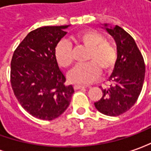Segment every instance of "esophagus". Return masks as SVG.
Segmentation results:
<instances>
[{
  "label": "esophagus",
  "instance_id": "esophagus-1",
  "mask_svg": "<svg viewBox=\"0 0 151 151\" xmlns=\"http://www.w3.org/2000/svg\"><path fill=\"white\" fill-rule=\"evenodd\" d=\"M74 89L75 90H78V89H82V88H86V86H83V85H74L73 86Z\"/></svg>",
  "mask_w": 151,
  "mask_h": 151
}]
</instances>
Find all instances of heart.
Segmentation results:
<instances>
[{"label":"heart","instance_id":"b5f03b06","mask_svg":"<svg viewBox=\"0 0 151 151\" xmlns=\"http://www.w3.org/2000/svg\"><path fill=\"white\" fill-rule=\"evenodd\" d=\"M77 45H82L89 49L85 64L76 65L68 73V79L76 84H88L95 81L104 73H110L117 62L115 47L105 41L101 34L93 30H85L72 37ZM55 57L58 65L68 68L73 63V47L70 42L62 41L56 47Z\"/></svg>","mask_w":151,"mask_h":151}]
</instances>
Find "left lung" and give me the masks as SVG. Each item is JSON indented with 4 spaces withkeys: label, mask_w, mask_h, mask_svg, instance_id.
Segmentation results:
<instances>
[{
    "label": "left lung",
    "mask_w": 151,
    "mask_h": 151,
    "mask_svg": "<svg viewBox=\"0 0 151 151\" xmlns=\"http://www.w3.org/2000/svg\"><path fill=\"white\" fill-rule=\"evenodd\" d=\"M104 27L116 42L118 58L109 78V86L102 89V98L94 106L105 115L118 116L137 101L143 87L145 65L134 40L127 32L119 26L108 28L104 24Z\"/></svg>",
    "instance_id": "1"
}]
</instances>
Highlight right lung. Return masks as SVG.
<instances>
[{
  "label": "right lung",
  "instance_id": "obj_1",
  "mask_svg": "<svg viewBox=\"0 0 151 151\" xmlns=\"http://www.w3.org/2000/svg\"><path fill=\"white\" fill-rule=\"evenodd\" d=\"M68 26H47L30 32L14 52L11 84L24 109L33 117L52 120L67 109L74 93L55 57Z\"/></svg>",
  "mask_w": 151,
  "mask_h": 151
}]
</instances>
